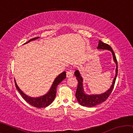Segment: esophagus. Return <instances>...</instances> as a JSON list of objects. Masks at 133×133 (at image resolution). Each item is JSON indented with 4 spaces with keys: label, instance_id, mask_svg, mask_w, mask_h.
<instances>
[{
    "label": "esophagus",
    "instance_id": "esophagus-1",
    "mask_svg": "<svg viewBox=\"0 0 133 133\" xmlns=\"http://www.w3.org/2000/svg\"><path fill=\"white\" fill-rule=\"evenodd\" d=\"M73 73H72L71 70H69V71H67V73H66V77L67 78L71 77H73Z\"/></svg>",
    "mask_w": 133,
    "mask_h": 133
}]
</instances>
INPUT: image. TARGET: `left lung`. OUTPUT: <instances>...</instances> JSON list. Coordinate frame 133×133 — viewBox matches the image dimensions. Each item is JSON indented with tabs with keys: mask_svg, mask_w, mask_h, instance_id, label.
I'll list each match as a JSON object with an SVG mask.
<instances>
[{
	"mask_svg": "<svg viewBox=\"0 0 133 133\" xmlns=\"http://www.w3.org/2000/svg\"><path fill=\"white\" fill-rule=\"evenodd\" d=\"M98 49H104V50H110L112 53V57H113L114 62L116 64V76L114 77L113 81H112V84L110 87V88L107 90L104 93L100 94H91L89 95L85 93L84 88H83V79L82 76H81L80 71L78 70H76L75 72V75L76 77V78L78 81V85L77 90L76 92V98L78 101V103L83 106L87 107H92L95 106V105H98L100 103L105 102L107 100V98L109 97L110 94L113 90L114 85L115 84V82L116 80L117 76L118 73V67H117V61L116 55L114 54L112 48L110 47L109 44L104 43L102 42L100 40L98 42V45L97 47Z\"/></svg>",
	"mask_w": 133,
	"mask_h": 133,
	"instance_id": "left-lung-1",
	"label": "left lung"
}]
</instances>
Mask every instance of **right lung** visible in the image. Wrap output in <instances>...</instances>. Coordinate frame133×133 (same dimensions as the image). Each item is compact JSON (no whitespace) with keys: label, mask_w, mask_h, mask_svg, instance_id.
<instances>
[{"label":"right lung","mask_w":133,"mask_h":133,"mask_svg":"<svg viewBox=\"0 0 133 133\" xmlns=\"http://www.w3.org/2000/svg\"><path fill=\"white\" fill-rule=\"evenodd\" d=\"M39 37H36L35 38H33V39H31L30 40H29L28 42L25 43L24 44L28 43H29L30 42L32 41V40H35L36 39H39ZM66 73L65 71H63L61 74H60V75L55 78V80H54L53 84L51 85L50 89L48 93L43 96L38 97H31L26 95L25 93H24L22 91V90H21L19 86H18L16 82L15 79V83L16 87L17 90L19 91L20 94H21V96L23 97V98L29 103V104L37 108H44L48 107V105H50L51 103L53 102V100H55V98L56 97V90H57V85L60 82H62V81L66 78Z\"/></svg>","instance_id":"add662e5"}]
</instances>
